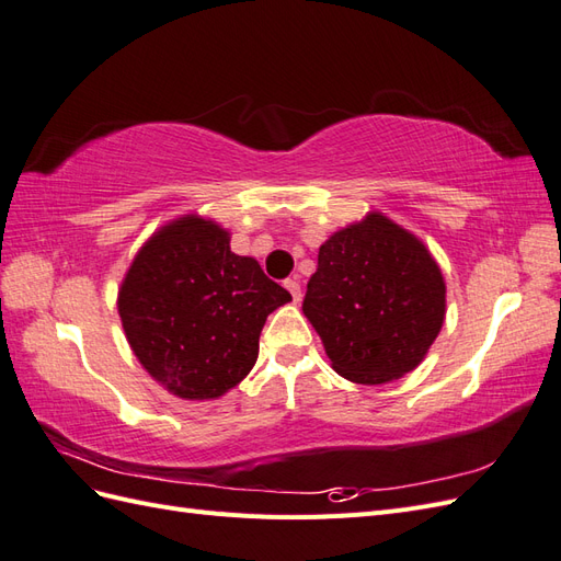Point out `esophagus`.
<instances>
[{"mask_svg":"<svg viewBox=\"0 0 561 561\" xmlns=\"http://www.w3.org/2000/svg\"><path fill=\"white\" fill-rule=\"evenodd\" d=\"M285 287H287V293L293 295V299H295V301H301V283H299V278L285 280Z\"/></svg>","mask_w":561,"mask_h":561,"instance_id":"obj_1","label":"esophagus"}]
</instances>
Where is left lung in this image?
<instances>
[{
	"mask_svg": "<svg viewBox=\"0 0 561 561\" xmlns=\"http://www.w3.org/2000/svg\"><path fill=\"white\" fill-rule=\"evenodd\" d=\"M301 311L336 375L379 386L426 358L445 322L447 285L423 241L371 210L320 245Z\"/></svg>",
	"mask_w": 561,
	"mask_h": 561,
	"instance_id": "left-lung-1",
	"label": "left lung"
}]
</instances>
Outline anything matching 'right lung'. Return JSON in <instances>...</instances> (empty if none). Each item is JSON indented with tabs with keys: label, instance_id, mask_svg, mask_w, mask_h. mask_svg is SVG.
Instances as JSON below:
<instances>
[{
	"label": "right lung",
	"instance_id": "obj_1",
	"mask_svg": "<svg viewBox=\"0 0 561 561\" xmlns=\"http://www.w3.org/2000/svg\"><path fill=\"white\" fill-rule=\"evenodd\" d=\"M229 241L215 219L182 215L149 236L118 287L135 358L182 400H217L239 386L257 360L266 316L293 301Z\"/></svg>",
	"mask_w": 561,
	"mask_h": 561
}]
</instances>
